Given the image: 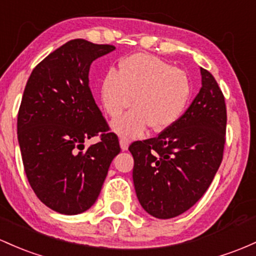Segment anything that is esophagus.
Returning a JSON list of instances; mask_svg holds the SVG:
<instances>
[{"label":"esophagus","mask_w":256,"mask_h":256,"mask_svg":"<svg viewBox=\"0 0 256 256\" xmlns=\"http://www.w3.org/2000/svg\"><path fill=\"white\" fill-rule=\"evenodd\" d=\"M128 144H130V140L125 138V137H122V138H120V147H122V150H128Z\"/></svg>","instance_id":"obj_1"}]
</instances>
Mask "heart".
<instances>
[{
    "label": "heart",
    "mask_w": 256,
    "mask_h": 256,
    "mask_svg": "<svg viewBox=\"0 0 256 256\" xmlns=\"http://www.w3.org/2000/svg\"><path fill=\"white\" fill-rule=\"evenodd\" d=\"M188 97L184 70L143 53L120 62L118 74L109 72L100 84V100L110 116H119L132 102L136 106L112 124L122 136H138L148 125L153 131L165 130L182 114Z\"/></svg>",
    "instance_id": "1"
}]
</instances>
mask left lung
<instances>
[{"label":"left lung","instance_id":"1","mask_svg":"<svg viewBox=\"0 0 256 256\" xmlns=\"http://www.w3.org/2000/svg\"><path fill=\"white\" fill-rule=\"evenodd\" d=\"M202 87L182 116L154 138L132 142V178L143 209L171 218L209 188L224 156L227 113L215 78L200 68Z\"/></svg>","mask_w":256,"mask_h":256}]
</instances>
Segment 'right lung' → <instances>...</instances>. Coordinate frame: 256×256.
<instances>
[{"mask_svg":"<svg viewBox=\"0 0 256 256\" xmlns=\"http://www.w3.org/2000/svg\"><path fill=\"white\" fill-rule=\"evenodd\" d=\"M75 38L32 70L18 112V141L30 186L44 206L76 215L94 204L120 153L88 84L91 63L114 50ZM94 136L101 140L84 148Z\"/></svg>","mask_w":256,"mask_h":256,"instance_id":"1","label":"right lung"}]
</instances>
